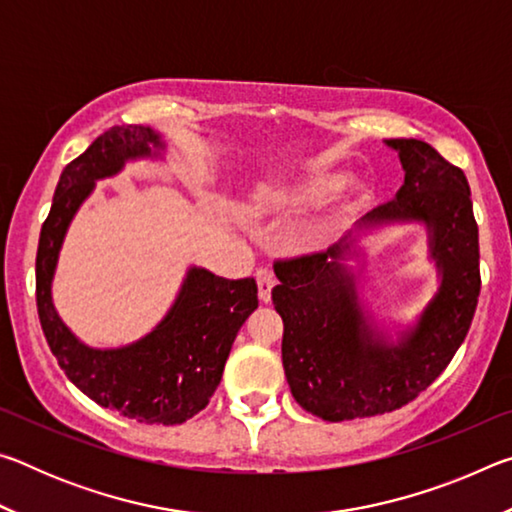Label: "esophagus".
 I'll return each mask as SVG.
<instances>
[{"label": "esophagus", "mask_w": 512, "mask_h": 512, "mask_svg": "<svg viewBox=\"0 0 512 512\" xmlns=\"http://www.w3.org/2000/svg\"><path fill=\"white\" fill-rule=\"evenodd\" d=\"M255 280H257V296L259 300L264 302V305H268L271 302V291L275 287V277L266 271V268H259V271L255 273Z\"/></svg>", "instance_id": "obj_1"}]
</instances>
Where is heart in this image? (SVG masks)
Returning <instances> with one entry per match:
<instances>
[{
	"mask_svg": "<svg viewBox=\"0 0 512 512\" xmlns=\"http://www.w3.org/2000/svg\"><path fill=\"white\" fill-rule=\"evenodd\" d=\"M350 173L341 167H311L296 176L266 185L257 196L255 210L266 214H291L314 207L336 191L334 197L318 214L302 225L296 235V248L305 255L323 253L339 244L359 216L372 203V187L361 178H347Z\"/></svg>",
	"mask_w": 512,
	"mask_h": 512,
	"instance_id": "obj_1",
	"label": "heart"
}]
</instances>
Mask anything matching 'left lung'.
<instances>
[{
    "label": "left lung",
    "instance_id": "1",
    "mask_svg": "<svg viewBox=\"0 0 512 512\" xmlns=\"http://www.w3.org/2000/svg\"><path fill=\"white\" fill-rule=\"evenodd\" d=\"M404 185L327 255L277 262L282 366L302 409L327 422L370 418L415 400L465 341L481 291L479 228L465 173L422 140H384ZM422 224L439 287L409 324L381 319L362 296L369 239Z\"/></svg>",
    "mask_w": 512,
    "mask_h": 512
}]
</instances>
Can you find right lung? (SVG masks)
<instances>
[{
    "label": "right lung",
    "instance_id": "add662e5",
    "mask_svg": "<svg viewBox=\"0 0 512 512\" xmlns=\"http://www.w3.org/2000/svg\"><path fill=\"white\" fill-rule=\"evenodd\" d=\"M167 149L149 126H115L99 135L60 173L36 257L38 316L58 366L90 400L144 424H180L210 404L237 332L257 309L253 277L225 280L192 264L167 314L137 341L92 348L60 318L54 277L76 212L99 180L119 176L126 164L167 160Z\"/></svg>",
    "mask_w": 512,
    "mask_h": 512
}]
</instances>
